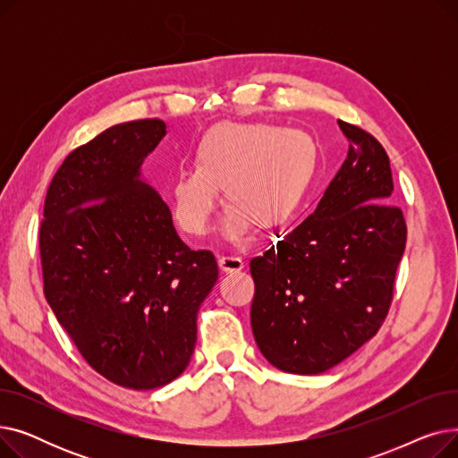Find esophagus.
Instances as JSON below:
<instances>
[{"mask_svg": "<svg viewBox=\"0 0 458 458\" xmlns=\"http://www.w3.org/2000/svg\"><path fill=\"white\" fill-rule=\"evenodd\" d=\"M219 267L225 273H235V271H242L245 267V263H243V258H239V256H221Z\"/></svg>", "mask_w": 458, "mask_h": 458, "instance_id": "esophagus-1", "label": "esophagus"}]
</instances>
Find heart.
I'll return each mask as SVG.
<instances>
[{
	"label": "heart",
	"instance_id": "obj_1",
	"mask_svg": "<svg viewBox=\"0 0 458 458\" xmlns=\"http://www.w3.org/2000/svg\"><path fill=\"white\" fill-rule=\"evenodd\" d=\"M318 144L306 131L273 123L225 120L208 128L195 147V168L173 182V211L182 230L204 235L219 202L230 204L225 232L243 233L285 225L301 208L316 176Z\"/></svg>",
	"mask_w": 458,
	"mask_h": 458
}]
</instances>
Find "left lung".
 <instances>
[{
    "label": "left lung",
    "instance_id": "obj_1",
    "mask_svg": "<svg viewBox=\"0 0 458 458\" xmlns=\"http://www.w3.org/2000/svg\"><path fill=\"white\" fill-rule=\"evenodd\" d=\"M349 154L316 211L250 259L256 344L273 366L318 375L382 327L406 245L390 157L366 130L338 120Z\"/></svg>",
    "mask_w": 458,
    "mask_h": 458
}]
</instances>
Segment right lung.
Wrapping results in <instances>:
<instances>
[{"mask_svg":"<svg viewBox=\"0 0 458 458\" xmlns=\"http://www.w3.org/2000/svg\"><path fill=\"white\" fill-rule=\"evenodd\" d=\"M159 118L116 124L72 150L44 200V295L85 362L131 390L187 368L200 304L219 278L209 250L178 237L159 192L139 180Z\"/></svg>","mask_w":458,"mask_h":458,"instance_id":"obj_1","label":"right lung"}]
</instances>
